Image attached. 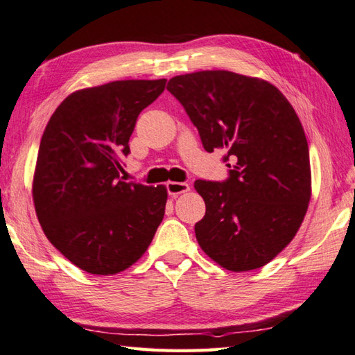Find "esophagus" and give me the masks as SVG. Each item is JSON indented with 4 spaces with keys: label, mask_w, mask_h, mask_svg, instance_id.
Returning <instances> with one entry per match:
<instances>
[{
    "label": "esophagus",
    "mask_w": 355,
    "mask_h": 355,
    "mask_svg": "<svg viewBox=\"0 0 355 355\" xmlns=\"http://www.w3.org/2000/svg\"><path fill=\"white\" fill-rule=\"evenodd\" d=\"M166 189H168V193L171 197L177 198L180 193H184L191 189L187 183H180V182H168L166 183Z\"/></svg>",
    "instance_id": "esophagus-1"
}]
</instances>
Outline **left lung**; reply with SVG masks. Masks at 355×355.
<instances>
[{"label":"left lung","instance_id":"obj_1","mask_svg":"<svg viewBox=\"0 0 355 355\" xmlns=\"http://www.w3.org/2000/svg\"><path fill=\"white\" fill-rule=\"evenodd\" d=\"M207 152L225 149V182L197 180L206 214L196 223L200 248L220 266H265L300 227L311 198L309 149L294 107L270 83L229 71L173 76Z\"/></svg>","mask_w":355,"mask_h":355}]
</instances>
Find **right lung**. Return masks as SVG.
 I'll return each mask as SVG.
<instances>
[{
  "mask_svg": "<svg viewBox=\"0 0 355 355\" xmlns=\"http://www.w3.org/2000/svg\"><path fill=\"white\" fill-rule=\"evenodd\" d=\"M164 86V78L124 80L76 90L44 129L35 211L49 241L89 274L112 275L134 265L164 217V186L120 177L137 118Z\"/></svg>",
  "mask_w": 355,
  "mask_h": 355,
  "instance_id": "right-lung-1",
  "label": "right lung"
}]
</instances>
